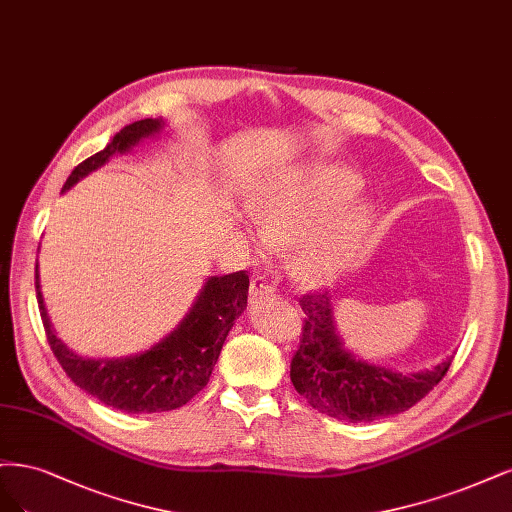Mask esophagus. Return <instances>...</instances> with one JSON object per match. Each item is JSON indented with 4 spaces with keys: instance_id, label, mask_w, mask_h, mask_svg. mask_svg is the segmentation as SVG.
I'll return each instance as SVG.
<instances>
[{
    "instance_id": "obj_1",
    "label": "esophagus",
    "mask_w": 512,
    "mask_h": 512,
    "mask_svg": "<svg viewBox=\"0 0 512 512\" xmlns=\"http://www.w3.org/2000/svg\"><path fill=\"white\" fill-rule=\"evenodd\" d=\"M274 293V287L268 283L266 278L263 276H253L251 278V298L257 300V298H263V295H272Z\"/></svg>"
}]
</instances>
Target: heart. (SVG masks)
Segmentation results:
<instances>
[{"mask_svg":"<svg viewBox=\"0 0 512 512\" xmlns=\"http://www.w3.org/2000/svg\"><path fill=\"white\" fill-rule=\"evenodd\" d=\"M359 187L353 170L315 161L261 176L244 206L263 240L293 246V276L317 287L344 268L372 223V204L353 197Z\"/></svg>","mask_w":512,"mask_h":512,"instance_id":"b5f03b06","label":"heart"}]
</instances>
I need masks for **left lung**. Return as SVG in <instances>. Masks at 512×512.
Returning a JSON list of instances; mask_svg holds the SVG:
<instances>
[{"label": "left lung", "mask_w": 512, "mask_h": 512, "mask_svg": "<svg viewBox=\"0 0 512 512\" xmlns=\"http://www.w3.org/2000/svg\"><path fill=\"white\" fill-rule=\"evenodd\" d=\"M300 306L306 319L291 359V383L312 408L338 421L368 423L408 410L442 381L453 361L447 357L412 374L368 364L346 351L336 334L332 295H302Z\"/></svg>", "instance_id": "8db88e82"}]
</instances>
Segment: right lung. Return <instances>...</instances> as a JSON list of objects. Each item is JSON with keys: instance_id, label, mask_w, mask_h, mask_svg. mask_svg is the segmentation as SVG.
Here are the masks:
<instances>
[{"instance_id": "obj_1", "label": "right lung", "mask_w": 512, "mask_h": 512, "mask_svg": "<svg viewBox=\"0 0 512 512\" xmlns=\"http://www.w3.org/2000/svg\"><path fill=\"white\" fill-rule=\"evenodd\" d=\"M161 129V119H142L125 125L117 136H112L104 151L78 163L65 180L61 193L72 189L80 178L102 168L112 155L127 153L131 146L157 136ZM36 293L46 340L72 383L102 404L136 415V412H163L185 406L206 387L229 329L246 308L249 274L240 270L225 276H210L174 332L148 351L121 359L80 357L57 338L44 308L38 261Z\"/></svg>"}]
</instances>
